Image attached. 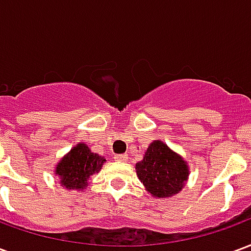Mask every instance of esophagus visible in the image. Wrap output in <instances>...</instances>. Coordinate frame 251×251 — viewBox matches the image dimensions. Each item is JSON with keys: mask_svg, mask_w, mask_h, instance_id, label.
I'll return each mask as SVG.
<instances>
[{"mask_svg": "<svg viewBox=\"0 0 251 251\" xmlns=\"http://www.w3.org/2000/svg\"><path fill=\"white\" fill-rule=\"evenodd\" d=\"M115 161H121V163H126L127 161V154H117L115 156Z\"/></svg>", "mask_w": 251, "mask_h": 251, "instance_id": "obj_1", "label": "esophagus"}]
</instances>
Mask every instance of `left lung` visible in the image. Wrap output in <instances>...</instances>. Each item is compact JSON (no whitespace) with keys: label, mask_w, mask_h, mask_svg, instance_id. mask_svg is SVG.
Segmentation results:
<instances>
[{"label":"left lung","mask_w":251,"mask_h":251,"mask_svg":"<svg viewBox=\"0 0 251 251\" xmlns=\"http://www.w3.org/2000/svg\"><path fill=\"white\" fill-rule=\"evenodd\" d=\"M136 172L148 194L156 199H165L184 188L189 167L165 142L154 140L145 151L144 158L136 164Z\"/></svg>","instance_id":"left-lung-1"}]
</instances>
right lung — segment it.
I'll use <instances>...</instances> for the list:
<instances>
[{"label":"right lung","instance_id":"right-lung-1","mask_svg":"<svg viewBox=\"0 0 251 251\" xmlns=\"http://www.w3.org/2000/svg\"><path fill=\"white\" fill-rule=\"evenodd\" d=\"M104 161L103 156L91 152L84 142H79L60 158L53 172L63 188L83 191L88 185L90 177L102 169Z\"/></svg>","mask_w":251,"mask_h":251}]
</instances>
